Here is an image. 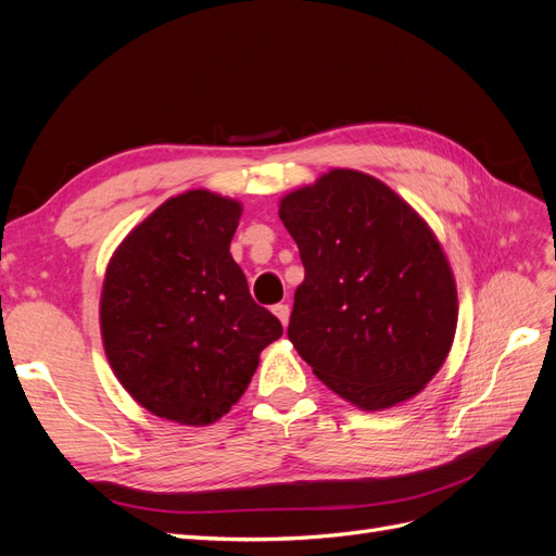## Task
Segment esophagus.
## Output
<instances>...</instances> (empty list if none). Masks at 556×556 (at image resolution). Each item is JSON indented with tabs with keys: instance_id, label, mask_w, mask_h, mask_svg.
<instances>
[{
	"instance_id": "obj_1",
	"label": "esophagus",
	"mask_w": 556,
	"mask_h": 556,
	"mask_svg": "<svg viewBox=\"0 0 556 556\" xmlns=\"http://www.w3.org/2000/svg\"><path fill=\"white\" fill-rule=\"evenodd\" d=\"M274 313H276V317L280 319V323H282V327H288V323H290V306H288V304H276V306H274Z\"/></svg>"
}]
</instances>
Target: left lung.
Returning a JSON list of instances; mask_svg holds the SVG:
<instances>
[{"label": "left lung", "mask_w": 556, "mask_h": 556, "mask_svg": "<svg viewBox=\"0 0 556 556\" xmlns=\"http://www.w3.org/2000/svg\"><path fill=\"white\" fill-rule=\"evenodd\" d=\"M280 220L306 271L288 336L313 374L364 410L415 396L457 329V288L427 223L352 169L290 192Z\"/></svg>", "instance_id": "obj_1"}]
</instances>
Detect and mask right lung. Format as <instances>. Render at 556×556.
Here are the masks:
<instances>
[{
	"instance_id": "right-lung-1",
	"label": "right lung",
	"mask_w": 556,
	"mask_h": 556,
	"mask_svg": "<svg viewBox=\"0 0 556 556\" xmlns=\"http://www.w3.org/2000/svg\"><path fill=\"white\" fill-rule=\"evenodd\" d=\"M239 217V201L178 194L129 233L106 268L99 308L106 357L157 417L215 422L245 392L260 352L282 336L229 255Z\"/></svg>"
}]
</instances>
